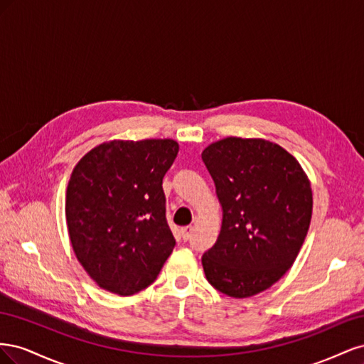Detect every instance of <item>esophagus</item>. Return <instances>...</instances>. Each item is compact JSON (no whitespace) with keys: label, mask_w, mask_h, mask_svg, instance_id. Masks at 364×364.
<instances>
[{"label":"esophagus","mask_w":364,"mask_h":364,"mask_svg":"<svg viewBox=\"0 0 364 364\" xmlns=\"http://www.w3.org/2000/svg\"><path fill=\"white\" fill-rule=\"evenodd\" d=\"M193 226H185V228H182L181 229V232H182V238L186 241V240H190L191 238V234H193Z\"/></svg>","instance_id":"esophagus-1"}]
</instances>
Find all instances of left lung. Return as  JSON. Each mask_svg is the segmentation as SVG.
<instances>
[{"instance_id": "obj_1", "label": "left lung", "mask_w": 364, "mask_h": 364, "mask_svg": "<svg viewBox=\"0 0 364 364\" xmlns=\"http://www.w3.org/2000/svg\"><path fill=\"white\" fill-rule=\"evenodd\" d=\"M202 159L223 211L215 245L202 257L206 279L237 299L258 294L284 277L304 245L310 181L287 150L261 138L220 139Z\"/></svg>"}]
</instances>
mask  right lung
Returning a JSON list of instances; mask_svg holds the SVG:
<instances>
[{
	"label": "right lung",
	"mask_w": 364,
	"mask_h": 364,
	"mask_svg": "<svg viewBox=\"0 0 364 364\" xmlns=\"http://www.w3.org/2000/svg\"><path fill=\"white\" fill-rule=\"evenodd\" d=\"M174 139H114L77 162L65 215L77 259L98 287L130 296L155 282L176 245L162 179Z\"/></svg>",
	"instance_id": "1"
}]
</instances>
